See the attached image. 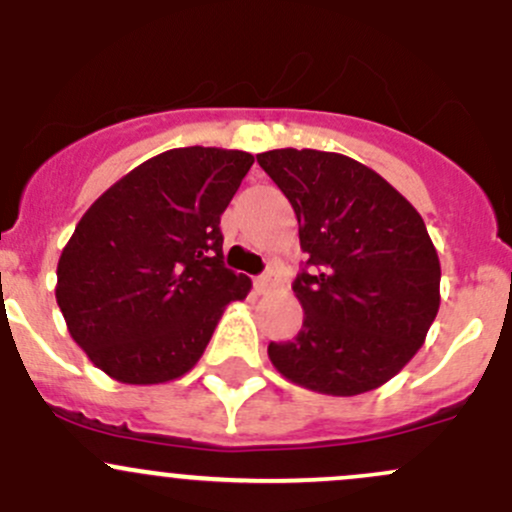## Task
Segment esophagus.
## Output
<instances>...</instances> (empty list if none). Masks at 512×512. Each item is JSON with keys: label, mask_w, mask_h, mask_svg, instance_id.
Segmentation results:
<instances>
[{"label": "esophagus", "mask_w": 512, "mask_h": 512, "mask_svg": "<svg viewBox=\"0 0 512 512\" xmlns=\"http://www.w3.org/2000/svg\"><path fill=\"white\" fill-rule=\"evenodd\" d=\"M270 287H272V275H270V272H265V275L255 277V289H257V292L265 294V292H270Z\"/></svg>", "instance_id": "34e87169"}]
</instances>
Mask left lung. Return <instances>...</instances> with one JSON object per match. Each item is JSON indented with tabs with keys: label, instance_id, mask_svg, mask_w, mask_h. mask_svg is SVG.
<instances>
[{
	"label": "left lung",
	"instance_id": "obj_1",
	"mask_svg": "<svg viewBox=\"0 0 512 512\" xmlns=\"http://www.w3.org/2000/svg\"><path fill=\"white\" fill-rule=\"evenodd\" d=\"M292 205L307 267L294 280L302 329L267 354L292 384L356 396L394 379L426 342L441 304V262L414 205L342 153L257 156Z\"/></svg>",
	"mask_w": 512,
	"mask_h": 512
}]
</instances>
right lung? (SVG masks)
<instances>
[{"label":"right lung","instance_id":"right-lung-1","mask_svg":"<svg viewBox=\"0 0 512 512\" xmlns=\"http://www.w3.org/2000/svg\"><path fill=\"white\" fill-rule=\"evenodd\" d=\"M255 158L173 148L113 183L84 213L56 267L71 339L121 384L188 374L250 277L223 265L220 215Z\"/></svg>","mask_w":512,"mask_h":512}]
</instances>
